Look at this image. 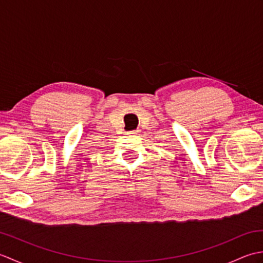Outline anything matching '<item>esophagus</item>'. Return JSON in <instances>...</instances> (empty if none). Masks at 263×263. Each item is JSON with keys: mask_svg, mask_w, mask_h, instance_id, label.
<instances>
[{"mask_svg": "<svg viewBox=\"0 0 263 263\" xmlns=\"http://www.w3.org/2000/svg\"><path fill=\"white\" fill-rule=\"evenodd\" d=\"M128 135H132V136H139V135H140V130L130 131V132H128Z\"/></svg>", "mask_w": 263, "mask_h": 263, "instance_id": "1", "label": "esophagus"}]
</instances>
